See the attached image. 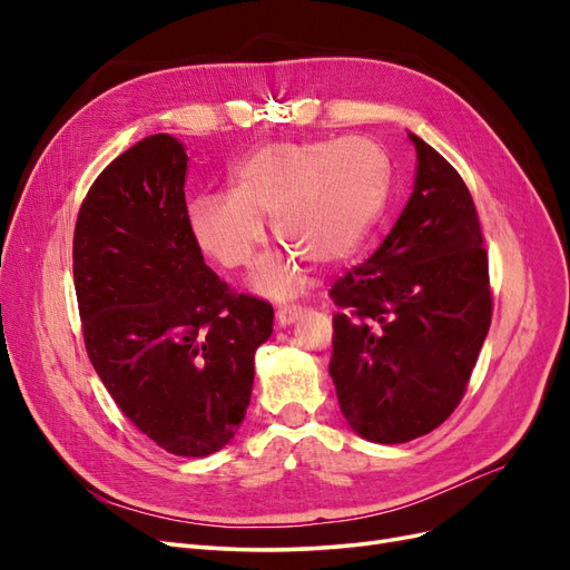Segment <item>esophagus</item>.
<instances>
[{
  "mask_svg": "<svg viewBox=\"0 0 570 570\" xmlns=\"http://www.w3.org/2000/svg\"><path fill=\"white\" fill-rule=\"evenodd\" d=\"M299 316H302V306H283V308H278V314H275V318H278L281 325L295 323Z\"/></svg>",
  "mask_w": 570,
  "mask_h": 570,
  "instance_id": "obj_1",
  "label": "esophagus"
}]
</instances>
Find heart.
<instances>
[{
	"label": "heart",
	"instance_id": "heart-1",
	"mask_svg": "<svg viewBox=\"0 0 570 570\" xmlns=\"http://www.w3.org/2000/svg\"><path fill=\"white\" fill-rule=\"evenodd\" d=\"M390 161L368 137L258 147L233 170V189L189 204V228L206 254L226 268L249 266L266 243L264 220L291 254L268 256L252 285L273 299L306 285L299 262L333 266L356 252L381 216Z\"/></svg>",
	"mask_w": 570,
	"mask_h": 570
}]
</instances>
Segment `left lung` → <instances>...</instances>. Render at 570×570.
Returning a JSON list of instances; mask_svg holds the SVG:
<instances>
[{"mask_svg":"<svg viewBox=\"0 0 570 570\" xmlns=\"http://www.w3.org/2000/svg\"><path fill=\"white\" fill-rule=\"evenodd\" d=\"M416 147L413 193L368 262L335 281L331 375L342 416L381 444L428 435L459 406L492 321L488 252L469 187Z\"/></svg>","mask_w":570,"mask_h":570,"instance_id":"8db88e82","label":"left lung"}]
</instances>
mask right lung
Instances as JSON below:
<instances>
[{
    "instance_id": "right-lung-1",
    "label": "right lung",
    "mask_w": 570,
    "mask_h": 570,
    "mask_svg": "<svg viewBox=\"0 0 570 570\" xmlns=\"http://www.w3.org/2000/svg\"><path fill=\"white\" fill-rule=\"evenodd\" d=\"M185 147L149 135L82 199L73 281L85 350L126 419L176 456H209L245 421L273 306L204 264L185 204Z\"/></svg>"
}]
</instances>
